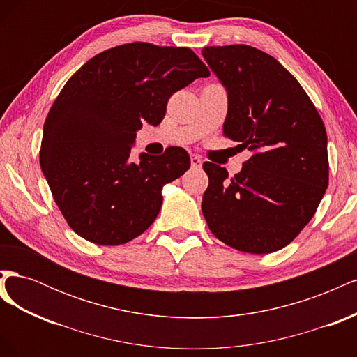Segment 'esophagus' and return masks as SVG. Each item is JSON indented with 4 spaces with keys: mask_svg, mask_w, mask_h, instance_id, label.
I'll return each mask as SVG.
<instances>
[{
    "mask_svg": "<svg viewBox=\"0 0 357 357\" xmlns=\"http://www.w3.org/2000/svg\"><path fill=\"white\" fill-rule=\"evenodd\" d=\"M190 164H192V168H201L202 160H201L199 156L192 155V156H190Z\"/></svg>",
    "mask_w": 357,
    "mask_h": 357,
    "instance_id": "obj_1",
    "label": "esophagus"
}]
</instances>
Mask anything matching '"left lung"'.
<instances>
[{
	"label": "left lung",
	"instance_id": "obj_1",
	"mask_svg": "<svg viewBox=\"0 0 357 357\" xmlns=\"http://www.w3.org/2000/svg\"><path fill=\"white\" fill-rule=\"evenodd\" d=\"M202 56L228 93L223 134L252 152L232 178L220 165H202V214L232 248L277 252L311 220L326 192L325 125L298 80L268 53L229 45L204 47Z\"/></svg>",
	"mask_w": 357,
	"mask_h": 357
}]
</instances>
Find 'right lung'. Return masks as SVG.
Wrapping results in <instances>:
<instances>
[{
    "mask_svg": "<svg viewBox=\"0 0 357 357\" xmlns=\"http://www.w3.org/2000/svg\"><path fill=\"white\" fill-rule=\"evenodd\" d=\"M210 75L188 47L129 43L89 59L63 86L43 128L40 165L82 238L125 244L158 218L162 189L190 167L185 149L131 160L137 131L158 126L169 96Z\"/></svg>",
    "mask_w": 357,
    "mask_h": 357,
    "instance_id": "add662e5",
    "label": "right lung"
}]
</instances>
